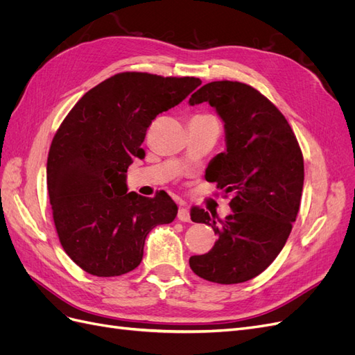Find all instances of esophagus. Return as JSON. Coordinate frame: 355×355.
I'll return each mask as SVG.
<instances>
[{"mask_svg":"<svg viewBox=\"0 0 355 355\" xmlns=\"http://www.w3.org/2000/svg\"><path fill=\"white\" fill-rule=\"evenodd\" d=\"M178 219L180 222H189L191 220V216H189V210L184 206H180L179 210H178Z\"/></svg>","mask_w":355,"mask_h":355,"instance_id":"esophagus-1","label":"esophagus"}]
</instances>
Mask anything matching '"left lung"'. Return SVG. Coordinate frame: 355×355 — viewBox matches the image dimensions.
Instances as JSON below:
<instances>
[{
	"label": "left lung",
	"mask_w": 355,
	"mask_h": 355,
	"mask_svg": "<svg viewBox=\"0 0 355 355\" xmlns=\"http://www.w3.org/2000/svg\"><path fill=\"white\" fill-rule=\"evenodd\" d=\"M209 102L225 123L227 151L211 159L206 179L232 194V213L216 222L201 207L191 219L218 235L211 250L191 256L189 266L219 284L249 282L263 272L284 247L304 188V155L284 115L252 85L213 81L191 96Z\"/></svg>",
	"instance_id": "8db88e82"
}]
</instances>
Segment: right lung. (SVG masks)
Wrapping results in <instances>:
<instances>
[{
  "label": "right lung",
  "instance_id": "right-lung-1",
  "mask_svg": "<svg viewBox=\"0 0 355 355\" xmlns=\"http://www.w3.org/2000/svg\"><path fill=\"white\" fill-rule=\"evenodd\" d=\"M201 84L196 77L120 72L85 93L53 137L47 189L63 250L96 277L133 271L145 239L176 218L164 191L153 198L127 192L125 173L144 158L154 118L179 105Z\"/></svg>",
  "mask_w": 355,
  "mask_h": 355
}]
</instances>
